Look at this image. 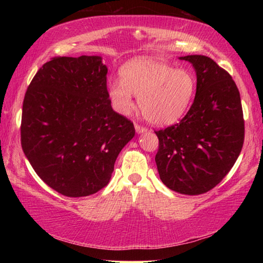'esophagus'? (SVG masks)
I'll use <instances>...</instances> for the list:
<instances>
[{
  "mask_svg": "<svg viewBox=\"0 0 263 263\" xmlns=\"http://www.w3.org/2000/svg\"><path fill=\"white\" fill-rule=\"evenodd\" d=\"M135 128H136L137 133H145V132H147V128L139 125V124H135Z\"/></svg>",
  "mask_w": 263,
  "mask_h": 263,
  "instance_id": "esophagus-1",
  "label": "esophagus"
}]
</instances>
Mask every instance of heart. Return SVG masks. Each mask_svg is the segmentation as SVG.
Masks as SVG:
<instances>
[{
  "instance_id": "obj_1",
  "label": "heart",
  "mask_w": 263,
  "mask_h": 263,
  "mask_svg": "<svg viewBox=\"0 0 263 263\" xmlns=\"http://www.w3.org/2000/svg\"><path fill=\"white\" fill-rule=\"evenodd\" d=\"M121 80H111L108 96L114 109L128 115L132 95L146 121L164 126L176 123L190 108L196 92V77L189 69L177 68L154 57H137L119 70Z\"/></svg>"
}]
</instances>
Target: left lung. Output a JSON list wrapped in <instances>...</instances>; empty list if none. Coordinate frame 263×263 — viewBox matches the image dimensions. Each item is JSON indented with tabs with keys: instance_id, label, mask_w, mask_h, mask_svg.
<instances>
[{
	"instance_id": "8db88e82",
	"label": "left lung",
	"mask_w": 263,
	"mask_h": 263,
	"mask_svg": "<svg viewBox=\"0 0 263 263\" xmlns=\"http://www.w3.org/2000/svg\"><path fill=\"white\" fill-rule=\"evenodd\" d=\"M195 68L193 105L180 123L155 131V155L163 184L183 195H201L228 175L241 152V100L231 75L205 55L180 57Z\"/></svg>"
}]
</instances>
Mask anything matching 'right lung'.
I'll return each mask as SVG.
<instances>
[{"instance_id":"add662e5","label":"right lung","mask_w":263,"mask_h":263,"mask_svg":"<svg viewBox=\"0 0 263 263\" xmlns=\"http://www.w3.org/2000/svg\"><path fill=\"white\" fill-rule=\"evenodd\" d=\"M108 68L99 55L53 58L25 92L21 142L37 175L67 197L109 183L135 126L111 108Z\"/></svg>"}]
</instances>
